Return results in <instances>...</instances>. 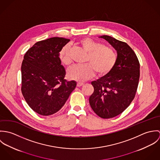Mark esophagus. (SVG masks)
Here are the masks:
<instances>
[{
    "mask_svg": "<svg viewBox=\"0 0 160 160\" xmlns=\"http://www.w3.org/2000/svg\"><path fill=\"white\" fill-rule=\"evenodd\" d=\"M83 85H84L83 83H80V82L77 83V87H81V86H82Z\"/></svg>",
    "mask_w": 160,
    "mask_h": 160,
    "instance_id": "1",
    "label": "esophagus"
}]
</instances>
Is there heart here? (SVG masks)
Returning <instances> with one entry per match:
<instances>
[{
    "instance_id": "obj_1",
    "label": "heart",
    "mask_w": 160,
    "mask_h": 160,
    "mask_svg": "<svg viewBox=\"0 0 160 160\" xmlns=\"http://www.w3.org/2000/svg\"><path fill=\"white\" fill-rule=\"evenodd\" d=\"M79 44L89 53L86 59L88 64L74 66L69 69L67 73L69 79L82 82L91 79L95 74V71L98 76H103L109 74L114 68L117 56L113 50L90 38L82 39ZM70 51L71 46L67 44L63 47L59 53L61 62L67 66L70 65L72 62Z\"/></svg>"
}]
</instances>
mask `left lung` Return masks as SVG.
Listing matches in <instances>:
<instances>
[{"instance_id":"8db88e82","label":"left lung","mask_w":160,"mask_h":160,"mask_svg":"<svg viewBox=\"0 0 160 160\" xmlns=\"http://www.w3.org/2000/svg\"><path fill=\"white\" fill-rule=\"evenodd\" d=\"M117 52V62L107 75L91 82L94 91L89 97L93 112L108 119L122 113L134 98L140 77V64L133 50L126 42L103 35Z\"/></svg>"}]
</instances>
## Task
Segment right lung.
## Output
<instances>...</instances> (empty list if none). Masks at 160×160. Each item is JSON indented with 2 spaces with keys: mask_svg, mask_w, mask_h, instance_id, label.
Listing matches in <instances>:
<instances>
[{
  "mask_svg": "<svg viewBox=\"0 0 160 160\" xmlns=\"http://www.w3.org/2000/svg\"><path fill=\"white\" fill-rule=\"evenodd\" d=\"M69 39L52 38L39 41L25 53L22 65V92L31 108L48 116L58 112L76 86L65 79L59 53Z\"/></svg>",
  "mask_w": 160,
  "mask_h": 160,
  "instance_id": "right-lung-1",
  "label": "right lung"
}]
</instances>
